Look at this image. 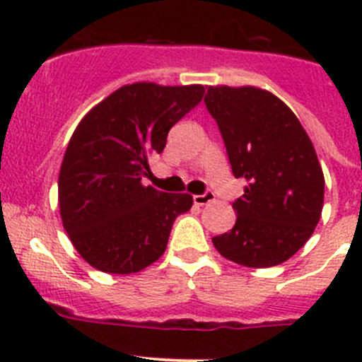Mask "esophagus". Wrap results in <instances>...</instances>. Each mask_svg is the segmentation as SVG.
I'll return each instance as SVG.
<instances>
[{
    "instance_id": "obj_1",
    "label": "esophagus",
    "mask_w": 362,
    "mask_h": 362,
    "mask_svg": "<svg viewBox=\"0 0 362 362\" xmlns=\"http://www.w3.org/2000/svg\"><path fill=\"white\" fill-rule=\"evenodd\" d=\"M192 199H194V204H198V206H204V204L214 202L215 194L211 191H206L203 192V194H196Z\"/></svg>"
}]
</instances>
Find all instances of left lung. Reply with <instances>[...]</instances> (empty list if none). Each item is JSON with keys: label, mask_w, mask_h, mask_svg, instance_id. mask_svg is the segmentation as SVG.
I'll return each mask as SVG.
<instances>
[{"label": "left lung", "mask_w": 362, "mask_h": 362, "mask_svg": "<svg viewBox=\"0 0 362 362\" xmlns=\"http://www.w3.org/2000/svg\"><path fill=\"white\" fill-rule=\"evenodd\" d=\"M204 105L217 122L236 178L235 228L214 236L215 249L247 268L282 264L319 224L324 173L294 112L257 87H208Z\"/></svg>", "instance_id": "left-lung-1"}]
</instances>
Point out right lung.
Listing matches in <instances>:
<instances>
[{
    "instance_id": "add662e5",
    "label": "right lung",
    "mask_w": 362,
    "mask_h": 362,
    "mask_svg": "<svg viewBox=\"0 0 362 362\" xmlns=\"http://www.w3.org/2000/svg\"><path fill=\"white\" fill-rule=\"evenodd\" d=\"M203 86L136 82L112 93L76 126L59 171V210L76 252L113 275L141 272L164 254L192 196L141 184L148 156L202 101Z\"/></svg>"
}]
</instances>
